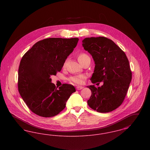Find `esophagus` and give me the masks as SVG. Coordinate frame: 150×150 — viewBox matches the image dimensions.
Listing matches in <instances>:
<instances>
[{"mask_svg": "<svg viewBox=\"0 0 150 150\" xmlns=\"http://www.w3.org/2000/svg\"><path fill=\"white\" fill-rule=\"evenodd\" d=\"M84 88V86H76V89L77 90H81L82 89Z\"/></svg>", "mask_w": 150, "mask_h": 150, "instance_id": "1", "label": "esophagus"}]
</instances>
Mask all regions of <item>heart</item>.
I'll use <instances>...</instances> for the list:
<instances>
[{"mask_svg":"<svg viewBox=\"0 0 150 150\" xmlns=\"http://www.w3.org/2000/svg\"><path fill=\"white\" fill-rule=\"evenodd\" d=\"M89 59H90V57L85 53H80L78 55V59L79 62L81 64H83L86 60ZM66 61L64 62V64L63 66L64 67L66 66ZM86 77L84 75H77L71 76L69 80L71 83L80 85V84H83L84 83V80H86Z\"/></svg>","mask_w":150,"mask_h":150,"instance_id":"heart-1","label":"heart"}]
</instances>
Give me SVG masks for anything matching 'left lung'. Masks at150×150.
I'll list each match as a JSON object with an SVG mask.
<instances>
[{
	"instance_id": "8db88e82",
	"label": "left lung",
	"mask_w": 150,
	"mask_h": 150,
	"mask_svg": "<svg viewBox=\"0 0 150 150\" xmlns=\"http://www.w3.org/2000/svg\"><path fill=\"white\" fill-rule=\"evenodd\" d=\"M82 42L96 64L92 83H103L97 88L94 85L87 86L92 92L88 105L99 112H111L122 104L131 82L128 59L119 47L106 37L86 38Z\"/></svg>"
}]
</instances>
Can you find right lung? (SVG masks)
<instances>
[{"label": "right lung", "mask_w": 150, "mask_h": 150, "mask_svg": "<svg viewBox=\"0 0 150 150\" xmlns=\"http://www.w3.org/2000/svg\"><path fill=\"white\" fill-rule=\"evenodd\" d=\"M77 38H51L36 43L22 58L18 74V89L29 109L44 117L58 114L76 90L71 84L58 88L51 83L78 42Z\"/></svg>", "instance_id": "1"}]
</instances>
